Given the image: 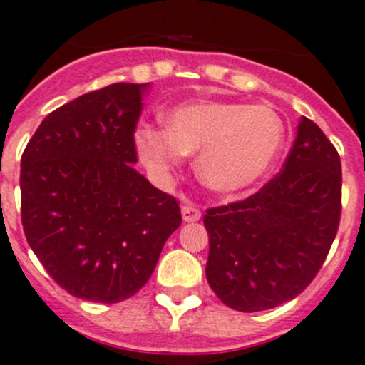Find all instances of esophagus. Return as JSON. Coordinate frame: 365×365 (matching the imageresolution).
I'll return each mask as SVG.
<instances>
[{"label": "esophagus", "instance_id": "34e87169", "mask_svg": "<svg viewBox=\"0 0 365 365\" xmlns=\"http://www.w3.org/2000/svg\"><path fill=\"white\" fill-rule=\"evenodd\" d=\"M182 215L185 222H196L201 219V210L197 207H194V205L185 203L182 207Z\"/></svg>", "mask_w": 365, "mask_h": 365}]
</instances>
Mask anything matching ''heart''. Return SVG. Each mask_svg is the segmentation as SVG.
Instances as JSON below:
<instances>
[{"instance_id": "1", "label": "heart", "mask_w": 365, "mask_h": 365, "mask_svg": "<svg viewBox=\"0 0 365 365\" xmlns=\"http://www.w3.org/2000/svg\"><path fill=\"white\" fill-rule=\"evenodd\" d=\"M168 128L140 125L137 150L155 171L168 173L185 155H197V175L221 192H239L260 182L277 164L285 125L267 107L246 103H187L165 115Z\"/></svg>"}]
</instances>
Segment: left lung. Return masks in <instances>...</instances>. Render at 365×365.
Instances as JSON below:
<instances>
[{"label": "left lung", "instance_id": "1", "mask_svg": "<svg viewBox=\"0 0 365 365\" xmlns=\"http://www.w3.org/2000/svg\"><path fill=\"white\" fill-rule=\"evenodd\" d=\"M341 157L302 118L284 168L250 197L208 208L207 280L239 312L274 309L302 294L324 264L342 210Z\"/></svg>", "mask_w": 365, "mask_h": 365}]
</instances>
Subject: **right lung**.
Masks as SVG:
<instances>
[{
  "instance_id": "right-lung-1",
  "label": "right lung",
  "mask_w": 365,
  "mask_h": 365,
  "mask_svg": "<svg viewBox=\"0 0 365 365\" xmlns=\"http://www.w3.org/2000/svg\"><path fill=\"white\" fill-rule=\"evenodd\" d=\"M146 85L112 83L46 115L21 157V221L71 296L119 303L153 274L178 200L133 169Z\"/></svg>"
}]
</instances>
